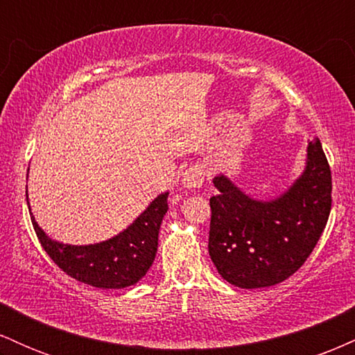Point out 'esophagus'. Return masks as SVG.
Segmentation results:
<instances>
[{"instance_id": "1", "label": "esophagus", "mask_w": 355, "mask_h": 355, "mask_svg": "<svg viewBox=\"0 0 355 355\" xmlns=\"http://www.w3.org/2000/svg\"><path fill=\"white\" fill-rule=\"evenodd\" d=\"M203 175H205V172H203L200 165L190 166V168L185 170V173H183L182 185L185 187V189H200L203 183Z\"/></svg>"}]
</instances>
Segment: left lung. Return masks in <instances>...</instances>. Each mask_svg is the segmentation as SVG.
Wrapping results in <instances>:
<instances>
[{
    "mask_svg": "<svg viewBox=\"0 0 355 355\" xmlns=\"http://www.w3.org/2000/svg\"><path fill=\"white\" fill-rule=\"evenodd\" d=\"M214 185L209 254L227 282L270 287L304 266L332 205L331 166L319 138L309 141L302 175L274 200H255L225 175H217Z\"/></svg>",
    "mask_w": 355,
    "mask_h": 355,
    "instance_id": "8db88e82",
    "label": "left lung"
}]
</instances>
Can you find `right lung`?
Wrapping results in <instances>:
<instances>
[{
  "mask_svg": "<svg viewBox=\"0 0 355 355\" xmlns=\"http://www.w3.org/2000/svg\"><path fill=\"white\" fill-rule=\"evenodd\" d=\"M166 198L168 191L160 193L123 232L89 245H68L51 240L40 229L31 211L30 215L44 252L64 274L98 288H125L135 285L152 267L157 255L158 232L168 210Z\"/></svg>",
  "mask_w": 355,
  "mask_h": 355,
  "instance_id": "add662e5",
  "label": "right lung"
}]
</instances>
